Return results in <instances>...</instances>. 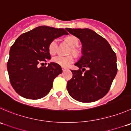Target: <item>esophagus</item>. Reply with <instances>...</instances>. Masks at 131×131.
<instances>
[{"instance_id":"1","label":"esophagus","mask_w":131,"mask_h":131,"mask_svg":"<svg viewBox=\"0 0 131 131\" xmlns=\"http://www.w3.org/2000/svg\"><path fill=\"white\" fill-rule=\"evenodd\" d=\"M62 70H63V71L64 72V71H65L66 70H67V68H64V67H62Z\"/></svg>"}]
</instances>
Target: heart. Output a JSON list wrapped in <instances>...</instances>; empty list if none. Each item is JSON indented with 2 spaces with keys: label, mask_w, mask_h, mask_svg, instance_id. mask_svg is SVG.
I'll return each mask as SVG.
<instances>
[{
  "label": "heart",
  "mask_w": 131,
  "mask_h": 131,
  "mask_svg": "<svg viewBox=\"0 0 131 131\" xmlns=\"http://www.w3.org/2000/svg\"><path fill=\"white\" fill-rule=\"evenodd\" d=\"M67 42L70 45V46L72 48V51L73 53H75L76 51L75 50V48L77 47L79 45V40L75 36H70L66 38ZM57 46H58V40L54 39L50 43L49 45V50L50 54H54L56 52ZM54 63H56L57 64L63 67H68L74 61V59L72 56H63L61 55H58L56 56H54L52 59Z\"/></svg>",
  "instance_id": "heart-1"
}]
</instances>
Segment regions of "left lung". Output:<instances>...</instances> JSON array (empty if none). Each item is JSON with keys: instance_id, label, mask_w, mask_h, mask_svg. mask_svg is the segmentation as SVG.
<instances>
[{"instance_id": "obj_1", "label": "left lung", "mask_w": 131, "mask_h": 131, "mask_svg": "<svg viewBox=\"0 0 131 131\" xmlns=\"http://www.w3.org/2000/svg\"><path fill=\"white\" fill-rule=\"evenodd\" d=\"M66 30L82 44V56L75 63L79 70H71L73 76L67 82L68 93L81 102L101 99L107 93L117 73L116 54L108 41L91 29Z\"/></svg>"}]
</instances>
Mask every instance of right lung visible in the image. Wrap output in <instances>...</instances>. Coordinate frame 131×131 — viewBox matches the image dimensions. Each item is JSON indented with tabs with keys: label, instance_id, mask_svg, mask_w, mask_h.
Returning a JSON list of instances; mask_svg holds the SVG:
<instances>
[{
	"label": "right lung",
	"instance_id": "obj_1",
	"mask_svg": "<svg viewBox=\"0 0 131 131\" xmlns=\"http://www.w3.org/2000/svg\"><path fill=\"white\" fill-rule=\"evenodd\" d=\"M64 35H68L64 29L43 25L16 39L10 49L7 68L11 86L18 95L36 100L50 92L54 79L63 72L61 67L54 62L47 67L40 64L51 58L50 43Z\"/></svg>",
	"mask_w": 131,
	"mask_h": 131
}]
</instances>
